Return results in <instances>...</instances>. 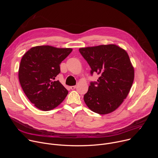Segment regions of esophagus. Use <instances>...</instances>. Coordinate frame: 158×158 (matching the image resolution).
I'll return each mask as SVG.
<instances>
[{"label": "esophagus", "instance_id": "1", "mask_svg": "<svg viewBox=\"0 0 158 158\" xmlns=\"http://www.w3.org/2000/svg\"><path fill=\"white\" fill-rule=\"evenodd\" d=\"M76 85H72V86H71V87H70V88H71L72 90L75 89H76Z\"/></svg>", "mask_w": 158, "mask_h": 158}]
</instances>
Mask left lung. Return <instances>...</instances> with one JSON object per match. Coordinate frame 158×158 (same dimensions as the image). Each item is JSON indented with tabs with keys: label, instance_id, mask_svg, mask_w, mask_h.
<instances>
[{
	"label": "left lung",
	"instance_id": "left-lung-1",
	"mask_svg": "<svg viewBox=\"0 0 158 158\" xmlns=\"http://www.w3.org/2000/svg\"><path fill=\"white\" fill-rule=\"evenodd\" d=\"M96 73L97 82H91L84 96L87 107L96 113L106 114L115 110L127 96L134 77V67L126 51L114 44L79 49Z\"/></svg>",
	"mask_w": 158,
	"mask_h": 158
}]
</instances>
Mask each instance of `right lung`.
I'll list each match as a JSON object with an SVG mask.
<instances>
[{
  "label": "right lung",
  "instance_id": "right-lung-1",
  "mask_svg": "<svg viewBox=\"0 0 158 158\" xmlns=\"http://www.w3.org/2000/svg\"><path fill=\"white\" fill-rule=\"evenodd\" d=\"M71 48L50 46L32 48L22 57L19 79L23 91L34 106L44 111L52 110L65 98L68 91L59 81L60 64L72 52Z\"/></svg>",
  "mask_w": 158,
  "mask_h": 158
}]
</instances>
